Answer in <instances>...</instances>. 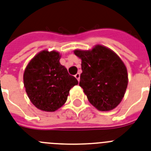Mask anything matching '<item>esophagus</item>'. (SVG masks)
<instances>
[{
    "label": "esophagus",
    "instance_id": "1",
    "mask_svg": "<svg viewBox=\"0 0 151 151\" xmlns=\"http://www.w3.org/2000/svg\"><path fill=\"white\" fill-rule=\"evenodd\" d=\"M80 76H81V75H80V73H77V74H76V75H75V78H77V79H78V81H80Z\"/></svg>",
    "mask_w": 151,
    "mask_h": 151
}]
</instances>
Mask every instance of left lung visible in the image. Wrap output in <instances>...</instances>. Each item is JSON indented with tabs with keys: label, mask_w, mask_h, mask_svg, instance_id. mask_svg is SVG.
I'll return each mask as SVG.
<instances>
[{
	"label": "left lung",
	"mask_w": 151,
	"mask_h": 151,
	"mask_svg": "<svg viewBox=\"0 0 151 151\" xmlns=\"http://www.w3.org/2000/svg\"><path fill=\"white\" fill-rule=\"evenodd\" d=\"M81 59L79 85L99 111H110L121 102L128 84L127 67L116 53L97 45L91 50H74Z\"/></svg>",
	"instance_id": "1"
}]
</instances>
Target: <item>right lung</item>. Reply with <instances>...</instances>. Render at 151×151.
Wrapping results in <instances>:
<instances>
[{"instance_id": "obj_1", "label": "right lung", "mask_w": 151, "mask_h": 151, "mask_svg": "<svg viewBox=\"0 0 151 151\" xmlns=\"http://www.w3.org/2000/svg\"><path fill=\"white\" fill-rule=\"evenodd\" d=\"M58 52L43 50L35 56L24 70L25 91L40 110L54 111L66 102L70 88L78 84L60 63Z\"/></svg>"}]
</instances>
